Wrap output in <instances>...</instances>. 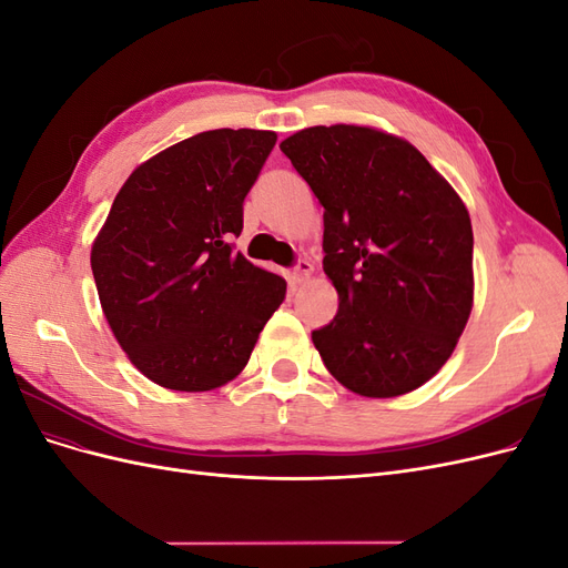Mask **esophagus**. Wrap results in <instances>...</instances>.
Masks as SVG:
<instances>
[{
    "label": "esophagus",
    "instance_id": "obj_1",
    "mask_svg": "<svg viewBox=\"0 0 568 568\" xmlns=\"http://www.w3.org/2000/svg\"><path fill=\"white\" fill-rule=\"evenodd\" d=\"M311 274H313V263L301 257V261H296V265H294V272H291V282L305 284L307 280H311Z\"/></svg>",
    "mask_w": 568,
    "mask_h": 568
}]
</instances>
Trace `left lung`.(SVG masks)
Returning a JSON list of instances; mask_svg holds the SVG:
<instances>
[{
    "label": "left lung",
    "instance_id": "left-lung-1",
    "mask_svg": "<svg viewBox=\"0 0 568 568\" xmlns=\"http://www.w3.org/2000/svg\"><path fill=\"white\" fill-rule=\"evenodd\" d=\"M324 209L322 267L338 311L313 332L353 393L393 398L445 365L474 301L471 220L455 189L398 136L307 128L280 144Z\"/></svg>",
    "mask_w": 568,
    "mask_h": 568
}]
</instances>
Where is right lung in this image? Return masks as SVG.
Segmentation results:
<instances>
[{
  "label": "right lung",
  "instance_id": "right-lung-1",
  "mask_svg": "<svg viewBox=\"0 0 568 568\" xmlns=\"http://www.w3.org/2000/svg\"><path fill=\"white\" fill-rule=\"evenodd\" d=\"M274 142L267 130L201 132L118 192L92 272L120 348L153 384L196 393L232 382L282 305L286 282L232 244Z\"/></svg>",
  "mask_w": 568,
  "mask_h": 568
}]
</instances>
